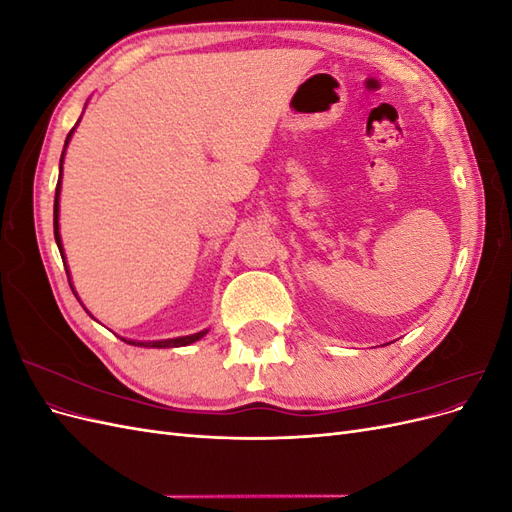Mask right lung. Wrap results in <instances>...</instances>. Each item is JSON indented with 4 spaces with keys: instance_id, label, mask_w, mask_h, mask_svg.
<instances>
[{
    "instance_id": "add662e5",
    "label": "right lung",
    "mask_w": 512,
    "mask_h": 512,
    "mask_svg": "<svg viewBox=\"0 0 512 512\" xmlns=\"http://www.w3.org/2000/svg\"><path fill=\"white\" fill-rule=\"evenodd\" d=\"M76 128V126H74ZM74 128L70 130L68 138H66V145H64V153H61V160H59V170H61V164H64V156H66V147L70 143V136L74 132ZM59 194H61V173H59V181H57V188H55V207H53V228H55V241H57V247H59V254H61V260H64V267H66V273H68V282H70V271H68V265H66V256H64V247H61V237H59ZM72 288V284H70ZM74 292V288H72ZM207 335V331H200V333H194V335H185V337H175V339H162V342H132V339H123L126 344H132V346H143V348H179V346H188V344H194L198 342L200 337Z\"/></svg>"
}]
</instances>
